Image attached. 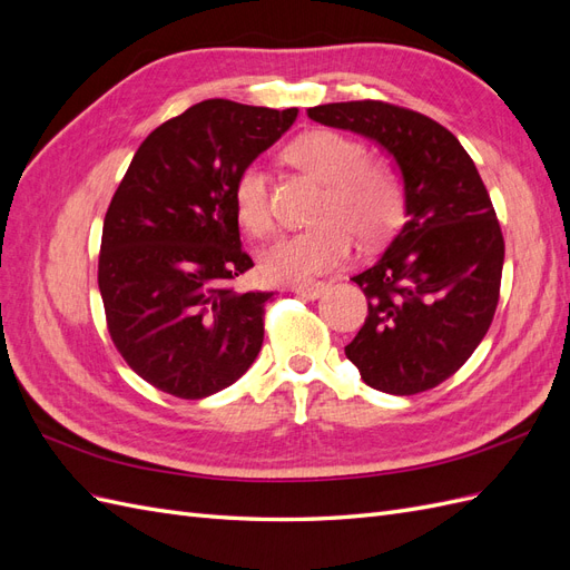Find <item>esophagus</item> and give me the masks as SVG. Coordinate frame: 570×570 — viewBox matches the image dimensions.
Instances as JSON below:
<instances>
[{"label":"esophagus","mask_w":570,"mask_h":570,"mask_svg":"<svg viewBox=\"0 0 570 570\" xmlns=\"http://www.w3.org/2000/svg\"><path fill=\"white\" fill-rule=\"evenodd\" d=\"M325 283H299V285H292V292L295 295L304 297V299H318L323 295Z\"/></svg>","instance_id":"34e87169"}]
</instances>
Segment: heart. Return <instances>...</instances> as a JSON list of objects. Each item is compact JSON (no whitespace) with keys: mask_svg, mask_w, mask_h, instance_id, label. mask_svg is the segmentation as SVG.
<instances>
[{"mask_svg":"<svg viewBox=\"0 0 570 570\" xmlns=\"http://www.w3.org/2000/svg\"><path fill=\"white\" fill-rule=\"evenodd\" d=\"M287 159L318 180L323 195L316 206L318 226L283 237L262 256L271 281L304 283L333 271L352 249V233L361 243H381L400 226L406 209L402 178L383 161H371L366 147L335 130H314L297 137ZM233 202L239 226L252 237L273 230L268 178L249 164L235 178Z\"/></svg>","mask_w":570,"mask_h":570,"instance_id":"1","label":"heart"}]
</instances>
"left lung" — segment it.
Segmentation results:
<instances>
[{
	"instance_id": "obj_1",
	"label": "left lung",
	"mask_w": 570,
	"mask_h": 570,
	"mask_svg": "<svg viewBox=\"0 0 570 570\" xmlns=\"http://www.w3.org/2000/svg\"><path fill=\"white\" fill-rule=\"evenodd\" d=\"M308 118L381 145L406 195L404 228L352 278L368 316L344 354L373 390L435 387L469 361L497 312L504 237L488 189L456 137L419 111L361 99L314 107Z\"/></svg>"
}]
</instances>
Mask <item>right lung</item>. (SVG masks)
Returning a JSON list of instances; mask_svg holds the SVG:
<instances>
[{"label": "right lung", "mask_w": 570, "mask_h": 570, "mask_svg": "<svg viewBox=\"0 0 570 570\" xmlns=\"http://www.w3.org/2000/svg\"><path fill=\"white\" fill-rule=\"evenodd\" d=\"M297 109L206 99L147 135L105 216L99 292L126 364L161 392L204 400L243 377L273 292H235L254 266L233 187Z\"/></svg>", "instance_id": "obj_1"}]
</instances>
